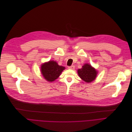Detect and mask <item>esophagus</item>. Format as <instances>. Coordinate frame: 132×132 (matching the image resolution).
Segmentation results:
<instances>
[{"mask_svg":"<svg viewBox=\"0 0 132 132\" xmlns=\"http://www.w3.org/2000/svg\"><path fill=\"white\" fill-rule=\"evenodd\" d=\"M75 68V66L74 65H71V66H69L68 67V69H71V70H74Z\"/></svg>","mask_w":132,"mask_h":132,"instance_id":"esophagus-1","label":"esophagus"}]
</instances>
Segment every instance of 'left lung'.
<instances>
[{
	"instance_id": "left-lung-1",
	"label": "left lung",
	"mask_w": 132,
	"mask_h": 132,
	"mask_svg": "<svg viewBox=\"0 0 132 132\" xmlns=\"http://www.w3.org/2000/svg\"><path fill=\"white\" fill-rule=\"evenodd\" d=\"M77 73L81 79L86 82L90 83L95 80L98 72L91 65L85 63L81 69L77 70Z\"/></svg>"
}]
</instances>
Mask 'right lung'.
<instances>
[{
  "instance_id": "obj_1",
  "label": "right lung",
  "mask_w": 132,
  "mask_h": 132,
  "mask_svg": "<svg viewBox=\"0 0 132 132\" xmlns=\"http://www.w3.org/2000/svg\"><path fill=\"white\" fill-rule=\"evenodd\" d=\"M65 67L59 65L55 61H49L41 65V73L48 82H53L60 75Z\"/></svg>"
}]
</instances>
